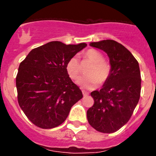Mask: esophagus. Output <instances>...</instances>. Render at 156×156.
Listing matches in <instances>:
<instances>
[{
	"mask_svg": "<svg viewBox=\"0 0 156 156\" xmlns=\"http://www.w3.org/2000/svg\"><path fill=\"white\" fill-rule=\"evenodd\" d=\"M82 93H83V96H87V95L89 94V93H88V92L85 91V90H82Z\"/></svg>",
	"mask_w": 156,
	"mask_h": 156,
	"instance_id": "obj_1",
	"label": "esophagus"
}]
</instances>
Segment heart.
Here are the masks:
<instances>
[{"label": "heart", "instance_id": "obj_1", "mask_svg": "<svg viewBox=\"0 0 156 156\" xmlns=\"http://www.w3.org/2000/svg\"><path fill=\"white\" fill-rule=\"evenodd\" d=\"M83 57L91 62V65L86 71L87 75L80 77L76 81L77 84L86 89H92L97 86L98 83H103L105 82L110 75L111 67L104 60L102 54L94 49H90L85 52ZM66 69L72 80L77 79L80 73V66L78 59L76 57L69 59L66 63Z\"/></svg>", "mask_w": 156, "mask_h": 156}]
</instances>
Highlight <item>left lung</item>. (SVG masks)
Instances as JSON below:
<instances>
[{
  "label": "left lung",
  "instance_id": "8db88e82",
  "mask_svg": "<svg viewBox=\"0 0 156 156\" xmlns=\"http://www.w3.org/2000/svg\"><path fill=\"white\" fill-rule=\"evenodd\" d=\"M90 45L108 55L110 75L100 90L90 93L94 103L87 112L90 126L101 133H114L130 119L140 94L139 64L129 51L112 40Z\"/></svg>",
  "mask_w": 156,
  "mask_h": 156
}]
</instances>
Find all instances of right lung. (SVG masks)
Wrapping results in <instances>:
<instances>
[{"instance_id":"1","label":"right lung","mask_w":156,"mask_h":156,"mask_svg":"<svg viewBox=\"0 0 156 156\" xmlns=\"http://www.w3.org/2000/svg\"><path fill=\"white\" fill-rule=\"evenodd\" d=\"M87 44L51 41L34 48L20 63L16 76L18 101L34 125L51 129L61 125L83 94L69 76V59Z\"/></svg>"}]
</instances>
